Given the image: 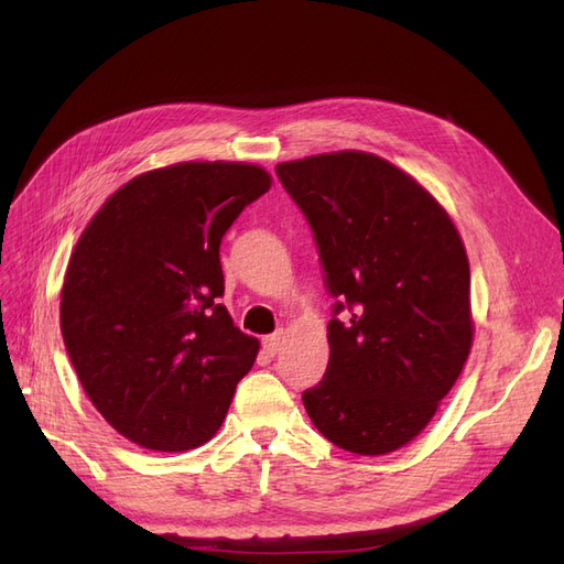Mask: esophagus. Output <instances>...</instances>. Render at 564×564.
Masks as SVG:
<instances>
[{"instance_id": "34e87169", "label": "esophagus", "mask_w": 564, "mask_h": 564, "mask_svg": "<svg viewBox=\"0 0 564 564\" xmlns=\"http://www.w3.org/2000/svg\"><path fill=\"white\" fill-rule=\"evenodd\" d=\"M280 346H282V332H275V334H270V336L263 338V350H265L270 357L278 355Z\"/></svg>"}]
</instances>
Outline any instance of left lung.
<instances>
[{"mask_svg": "<svg viewBox=\"0 0 564 564\" xmlns=\"http://www.w3.org/2000/svg\"><path fill=\"white\" fill-rule=\"evenodd\" d=\"M275 172L313 230L336 299L329 365L303 390L336 447L379 456L414 440L464 369L470 268L447 212L390 162L344 150Z\"/></svg>", "mask_w": 564, "mask_h": 564, "instance_id": "8db88e82", "label": "left lung"}]
</instances>
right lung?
I'll return each mask as SVG.
<instances>
[{"label": "right lung", "mask_w": 564, "mask_h": 564, "mask_svg": "<svg viewBox=\"0 0 564 564\" xmlns=\"http://www.w3.org/2000/svg\"><path fill=\"white\" fill-rule=\"evenodd\" d=\"M270 191L261 166L183 162L131 178L67 263L61 332L82 388L145 449L187 452L224 423L259 340L232 324L220 240Z\"/></svg>", "instance_id": "1"}]
</instances>
